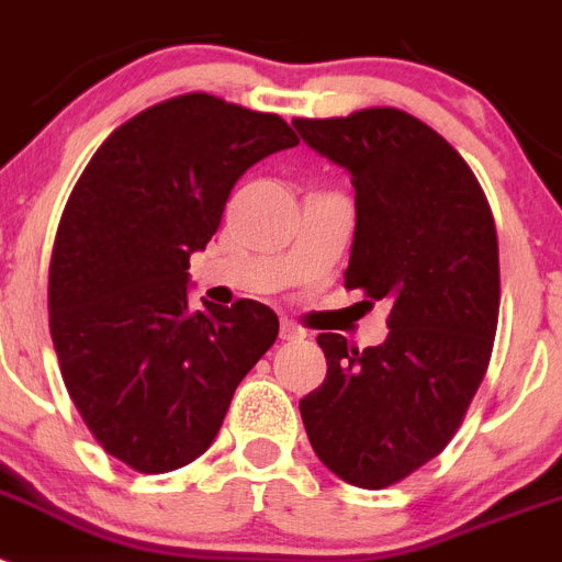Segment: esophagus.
Instances as JSON below:
<instances>
[{
	"label": "esophagus",
	"mask_w": 562,
	"mask_h": 562,
	"mask_svg": "<svg viewBox=\"0 0 562 562\" xmlns=\"http://www.w3.org/2000/svg\"><path fill=\"white\" fill-rule=\"evenodd\" d=\"M306 331L295 326L292 321H281V340H304Z\"/></svg>",
	"instance_id": "esophagus-1"
}]
</instances>
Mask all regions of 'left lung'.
Masks as SVG:
<instances>
[{
	"label": "left lung",
	"mask_w": 562,
	"mask_h": 562,
	"mask_svg": "<svg viewBox=\"0 0 562 562\" xmlns=\"http://www.w3.org/2000/svg\"><path fill=\"white\" fill-rule=\"evenodd\" d=\"M292 126L351 173L346 290L391 306L380 346L317 335L329 369L301 419L331 473L382 490L448 448L486 374L501 304L493 211L464 157L402 109Z\"/></svg>",
	"instance_id": "1"
}]
</instances>
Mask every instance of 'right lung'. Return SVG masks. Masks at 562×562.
Segmentation results:
<instances>
[{
  "instance_id": "obj_1",
  "label": "right lung",
  "mask_w": 562,
  "mask_h": 562,
  "mask_svg": "<svg viewBox=\"0 0 562 562\" xmlns=\"http://www.w3.org/2000/svg\"><path fill=\"white\" fill-rule=\"evenodd\" d=\"M297 137L278 114L207 92L143 109L83 168L49 258V335L64 385L103 450L137 473L205 453L233 391L278 337L258 301L188 306L233 186Z\"/></svg>"
}]
</instances>
